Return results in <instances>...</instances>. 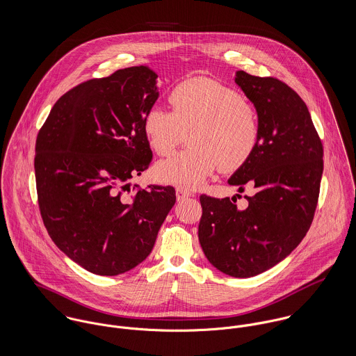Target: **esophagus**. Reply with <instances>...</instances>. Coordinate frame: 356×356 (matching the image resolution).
Wrapping results in <instances>:
<instances>
[{
	"label": "esophagus",
	"instance_id": "obj_1",
	"mask_svg": "<svg viewBox=\"0 0 356 356\" xmlns=\"http://www.w3.org/2000/svg\"><path fill=\"white\" fill-rule=\"evenodd\" d=\"M193 196V193L185 188H177V199L178 200H184V199H188Z\"/></svg>",
	"mask_w": 356,
	"mask_h": 356
}]
</instances>
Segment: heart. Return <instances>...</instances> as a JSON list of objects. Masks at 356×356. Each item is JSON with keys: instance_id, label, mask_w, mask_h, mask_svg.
<instances>
[{"instance_id": "b5f03b06", "label": "heart", "mask_w": 356, "mask_h": 356, "mask_svg": "<svg viewBox=\"0 0 356 356\" xmlns=\"http://www.w3.org/2000/svg\"><path fill=\"white\" fill-rule=\"evenodd\" d=\"M172 111L152 106L144 133L159 156H170L189 133L192 147L159 165V175L181 188L195 189L219 167H243L259 143V118L251 102L213 79L191 78L170 92Z\"/></svg>"}]
</instances>
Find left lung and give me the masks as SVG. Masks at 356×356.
Segmentation results:
<instances>
[{
	"label": "left lung",
	"mask_w": 356,
	"mask_h": 356,
	"mask_svg": "<svg viewBox=\"0 0 356 356\" xmlns=\"http://www.w3.org/2000/svg\"><path fill=\"white\" fill-rule=\"evenodd\" d=\"M234 82L256 108L259 143L227 182L240 192L252 185L256 193L245 196L244 209L236 196L202 195L199 240L213 267L248 278L284 260L305 238L318 204L323 147L305 102L286 83L245 71H237Z\"/></svg>",
	"instance_id": "obj_1"
}]
</instances>
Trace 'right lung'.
Returning a JSON list of instances; mask_svg holds the SVG:
<instances>
[{
	"label": "right lung",
	"instance_id": "obj_1",
	"mask_svg": "<svg viewBox=\"0 0 356 356\" xmlns=\"http://www.w3.org/2000/svg\"><path fill=\"white\" fill-rule=\"evenodd\" d=\"M147 65L83 82L53 105L35 143L44 225L71 260L97 275L126 273L151 254L175 204L172 186L130 179L152 161L144 118L159 97Z\"/></svg>",
	"mask_w": 356,
	"mask_h": 356
}]
</instances>
